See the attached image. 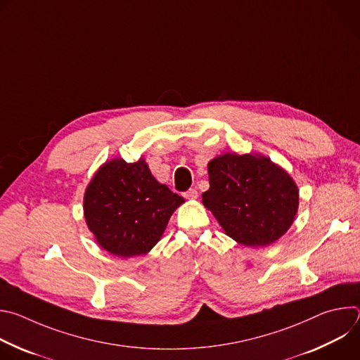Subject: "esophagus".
I'll use <instances>...</instances> for the list:
<instances>
[{
	"instance_id": "1",
	"label": "esophagus",
	"mask_w": 360,
	"mask_h": 360,
	"mask_svg": "<svg viewBox=\"0 0 360 360\" xmlns=\"http://www.w3.org/2000/svg\"><path fill=\"white\" fill-rule=\"evenodd\" d=\"M184 196H185L186 199H196V198H198V191H196V188L188 189V191L184 193Z\"/></svg>"
}]
</instances>
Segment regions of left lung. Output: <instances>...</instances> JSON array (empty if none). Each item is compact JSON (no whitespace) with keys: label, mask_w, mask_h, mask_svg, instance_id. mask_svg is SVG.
Segmentation results:
<instances>
[{"label":"left lung","mask_w":360,"mask_h":360,"mask_svg":"<svg viewBox=\"0 0 360 360\" xmlns=\"http://www.w3.org/2000/svg\"><path fill=\"white\" fill-rule=\"evenodd\" d=\"M210 189L202 202L228 236L266 246L292 225L299 191L293 179L262 155L224 153L208 164Z\"/></svg>","instance_id":"left-lung-1"}]
</instances>
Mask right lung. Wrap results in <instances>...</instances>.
<instances>
[{
	"mask_svg": "<svg viewBox=\"0 0 360 360\" xmlns=\"http://www.w3.org/2000/svg\"><path fill=\"white\" fill-rule=\"evenodd\" d=\"M184 202L152 176L143 160H112L99 168L84 196V215L96 242L129 258L161 239L172 212Z\"/></svg>",
	"mask_w": 360,
	"mask_h": 360,
	"instance_id": "1",
	"label": "right lung"
}]
</instances>
